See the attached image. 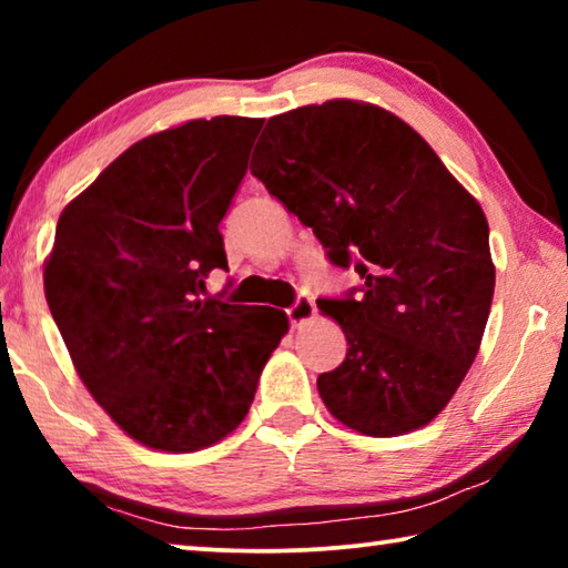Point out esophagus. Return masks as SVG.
Segmentation results:
<instances>
[{"instance_id":"34e87169","label":"esophagus","mask_w":568,"mask_h":568,"mask_svg":"<svg viewBox=\"0 0 568 568\" xmlns=\"http://www.w3.org/2000/svg\"><path fill=\"white\" fill-rule=\"evenodd\" d=\"M287 318H291V323L301 328V325L315 318V303L311 301V297H297L295 305L287 311Z\"/></svg>"}]
</instances>
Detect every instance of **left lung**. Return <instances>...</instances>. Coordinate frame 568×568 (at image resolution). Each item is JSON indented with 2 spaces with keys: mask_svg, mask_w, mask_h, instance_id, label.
Here are the masks:
<instances>
[{
  "mask_svg": "<svg viewBox=\"0 0 568 568\" xmlns=\"http://www.w3.org/2000/svg\"><path fill=\"white\" fill-rule=\"evenodd\" d=\"M250 172L313 227L363 295L318 301L348 353L318 393L343 426L390 438L428 426L484 338L496 285L488 220L420 134L361 100L267 120Z\"/></svg>",
  "mask_w": 568,
  "mask_h": 568,
  "instance_id": "8db88e82",
  "label": "left lung"
}]
</instances>
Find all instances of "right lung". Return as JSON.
<instances>
[{
  "label": "right lung",
  "instance_id": "add662e5",
  "mask_svg": "<svg viewBox=\"0 0 568 568\" xmlns=\"http://www.w3.org/2000/svg\"><path fill=\"white\" fill-rule=\"evenodd\" d=\"M263 120H190L134 142L62 210L44 295L77 376L132 440L192 454L243 423L291 328L210 301L220 220Z\"/></svg>",
  "mask_w": 568,
  "mask_h": 568
}]
</instances>
